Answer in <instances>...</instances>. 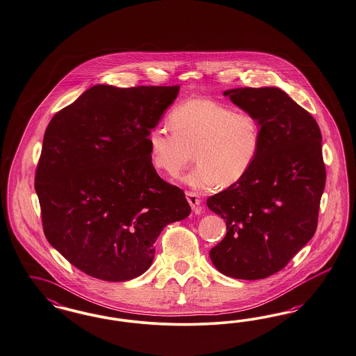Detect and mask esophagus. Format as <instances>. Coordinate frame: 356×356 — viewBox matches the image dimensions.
Here are the masks:
<instances>
[{
	"mask_svg": "<svg viewBox=\"0 0 356 356\" xmlns=\"http://www.w3.org/2000/svg\"><path fill=\"white\" fill-rule=\"evenodd\" d=\"M185 196H186L189 205L192 207V209L197 214L201 213V207H200L201 199H200L199 195L195 192H185Z\"/></svg>",
	"mask_w": 356,
	"mask_h": 356,
	"instance_id": "34e87169",
	"label": "esophagus"
}]
</instances>
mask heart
<instances>
[{
	"label": "heart",
	"mask_w": 356,
	"mask_h": 356,
	"mask_svg": "<svg viewBox=\"0 0 356 356\" xmlns=\"http://www.w3.org/2000/svg\"><path fill=\"white\" fill-rule=\"evenodd\" d=\"M168 128L148 135L151 165L176 179L193 159L197 165L183 181L195 189L230 186L252 170L262 143V126L256 115L234 111L211 99H189L170 114Z\"/></svg>",
	"instance_id": "1"
}]
</instances>
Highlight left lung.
<instances>
[{
	"mask_svg": "<svg viewBox=\"0 0 356 356\" xmlns=\"http://www.w3.org/2000/svg\"><path fill=\"white\" fill-rule=\"evenodd\" d=\"M224 95L259 119L262 143L248 175L207 200L227 222L209 256L228 277L262 280L284 269L316 230L326 184L322 135L281 88H232Z\"/></svg>",
	"mask_w": 356,
	"mask_h": 356,
	"instance_id": "8db88e82",
	"label": "left lung"
}]
</instances>
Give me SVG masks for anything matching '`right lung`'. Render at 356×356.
Here are the masks:
<instances>
[{"label": "right lung", "instance_id": "add662e5", "mask_svg": "<svg viewBox=\"0 0 356 356\" xmlns=\"http://www.w3.org/2000/svg\"><path fill=\"white\" fill-rule=\"evenodd\" d=\"M180 86L90 87L53 116L35 172L44 236L76 269L122 282L142 275L184 192L151 165L148 135Z\"/></svg>", "mask_w": 356, "mask_h": 356}]
</instances>
